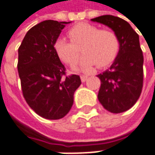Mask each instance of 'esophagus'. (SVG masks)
Masks as SVG:
<instances>
[{
  "label": "esophagus",
  "mask_w": 155,
  "mask_h": 155,
  "mask_svg": "<svg viewBox=\"0 0 155 155\" xmlns=\"http://www.w3.org/2000/svg\"><path fill=\"white\" fill-rule=\"evenodd\" d=\"M87 78H88L87 75H81V81H82V82H85V81L87 80Z\"/></svg>",
  "instance_id": "esophagus-1"
}]
</instances>
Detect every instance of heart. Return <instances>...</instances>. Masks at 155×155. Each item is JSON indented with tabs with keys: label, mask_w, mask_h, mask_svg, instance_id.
<instances>
[{
	"label": "heart",
	"mask_w": 155,
	"mask_h": 155,
	"mask_svg": "<svg viewBox=\"0 0 155 155\" xmlns=\"http://www.w3.org/2000/svg\"><path fill=\"white\" fill-rule=\"evenodd\" d=\"M72 42L65 37H59L54 43L56 55L68 64L75 63L79 56L76 46H81L85 54L82 58L73 66L74 71H92L98 64L105 67L114 61L119 51V40L110 30H100L87 23L74 25L68 31Z\"/></svg>",
	"instance_id": "heart-1"
}]
</instances>
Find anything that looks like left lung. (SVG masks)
Here are the masks:
<instances>
[{
    "instance_id": "left-lung-1",
    "label": "left lung",
    "mask_w": 155,
    "mask_h": 155,
    "mask_svg": "<svg viewBox=\"0 0 155 155\" xmlns=\"http://www.w3.org/2000/svg\"><path fill=\"white\" fill-rule=\"evenodd\" d=\"M114 31L119 40V51L109 69L97 76L100 79L98 99L111 113L126 111L139 99L143 83V55L139 36L124 19L102 15L91 19Z\"/></svg>"
}]
</instances>
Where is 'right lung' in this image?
Wrapping results in <instances>:
<instances>
[{"mask_svg": "<svg viewBox=\"0 0 155 155\" xmlns=\"http://www.w3.org/2000/svg\"><path fill=\"white\" fill-rule=\"evenodd\" d=\"M45 20L26 32L18 50V72L23 96L40 117L56 120L68 113L74 94L81 84L79 75L62 78L65 67L54 50V43L65 25Z\"/></svg>", "mask_w": 155, "mask_h": 155, "instance_id": "1", "label": "right lung"}]
</instances>
